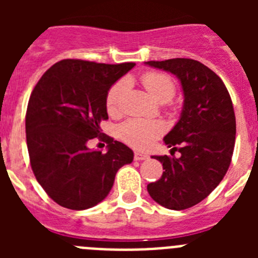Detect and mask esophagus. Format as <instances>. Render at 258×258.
Masks as SVG:
<instances>
[{
  "mask_svg": "<svg viewBox=\"0 0 258 258\" xmlns=\"http://www.w3.org/2000/svg\"><path fill=\"white\" fill-rule=\"evenodd\" d=\"M146 159H149V156L143 152H134V160H146Z\"/></svg>",
  "mask_w": 258,
  "mask_h": 258,
  "instance_id": "34e87169",
  "label": "esophagus"
}]
</instances>
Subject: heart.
Segmentation results:
<instances>
[{"label": "heart", "instance_id": "b5f03b06", "mask_svg": "<svg viewBox=\"0 0 258 258\" xmlns=\"http://www.w3.org/2000/svg\"><path fill=\"white\" fill-rule=\"evenodd\" d=\"M142 83L152 98L165 103L169 102L175 93V85L168 75L161 72H147L142 76ZM129 88L126 80H120L107 94V111L111 115H117L121 111L122 99ZM164 125L160 121H149L142 118H132L120 127L122 140L134 149L146 150L163 134Z\"/></svg>", "mask_w": 258, "mask_h": 258}]
</instances>
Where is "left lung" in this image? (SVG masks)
Segmentation results:
<instances>
[{
    "instance_id": "1",
    "label": "left lung",
    "mask_w": 258,
    "mask_h": 258,
    "mask_svg": "<svg viewBox=\"0 0 258 258\" xmlns=\"http://www.w3.org/2000/svg\"><path fill=\"white\" fill-rule=\"evenodd\" d=\"M145 64L174 75L183 92L179 120L164 137L170 154L178 151L181 156H152L164 172L147 191L168 209L191 208L217 187L231 163L236 134L231 98L222 80L198 60L175 58Z\"/></svg>"
}]
</instances>
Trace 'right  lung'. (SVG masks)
<instances>
[{"mask_svg": "<svg viewBox=\"0 0 258 258\" xmlns=\"http://www.w3.org/2000/svg\"><path fill=\"white\" fill-rule=\"evenodd\" d=\"M136 63L104 64L64 59L42 75L29 98L26 115L27 147L32 170L59 206L84 211L106 199L117 170L133 161L124 143L102 136L108 118L107 94ZM109 142L106 154L87 142Z\"/></svg>", "mask_w": 258, "mask_h": 258, "instance_id": "obj_1", "label": "right lung"}]
</instances>
